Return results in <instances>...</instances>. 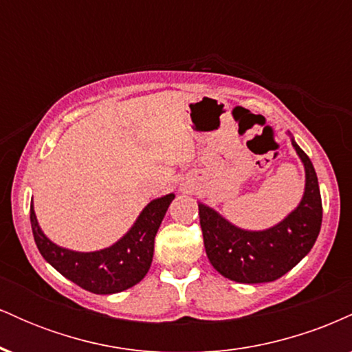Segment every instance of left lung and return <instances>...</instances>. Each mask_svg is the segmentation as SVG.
I'll use <instances>...</instances> for the list:
<instances>
[{"mask_svg":"<svg viewBox=\"0 0 352 352\" xmlns=\"http://www.w3.org/2000/svg\"><path fill=\"white\" fill-rule=\"evenodd\" d=\"M305 164L306 187L301 204L285 220L263 232H246L199 204L205 252L218 273L236 283H268L294 268L313 248L322 221L318 177L309 157L294 140Z\"/></svg>","mask_w":352,"mask_h":352,"instance_id":"1","label":"left lung"}]
</instances>
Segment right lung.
<instances>
[{"instance_id":"obj_1","label":"right lung","mask_w":352,"mask_h":352,"mask_svg":"<svg viewBox=\"0 0 352 352\" xmlns=\"http://www.w3.org/2000/svg\"><path fill=\"white\" fill-rule=\"evenodd\" d=\"M173 193L152 200L142 210L134 227L117 243L99 252L79 253L54 245L39 228L33 205L30 210L36 246L44 260L67 280L96 294L120 293L132 288L147 274L153 256V241Z\"/></svg>"}]
</instances>
